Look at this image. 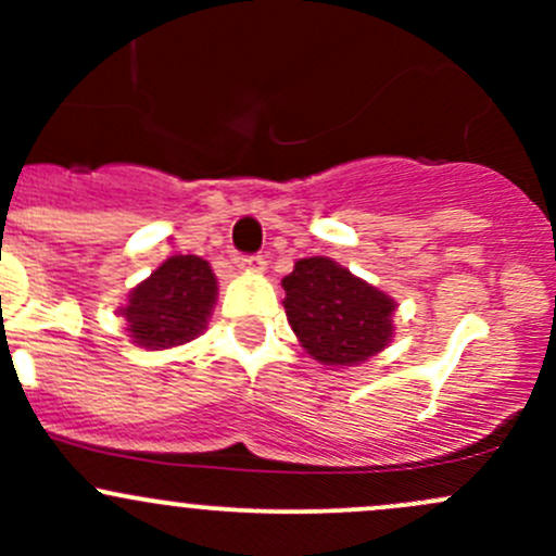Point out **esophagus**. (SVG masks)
I'll return each instance as SVG.
<instances>
[{"mask_svg":"<svg viewBox=\"0 0 556 556\" xmlns=\"http://www.w3.org/2000/svg\"><path fill=\"white\" fill-rule=\"evenodd\" d=\"M233 263L247 274H257L266 268V257L263 255H233Z\"/></svg>","mask_w":556,"mask_h":556,"instance_id":"1","label":"esophagus"}]
</instances>
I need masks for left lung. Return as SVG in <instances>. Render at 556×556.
I'll return each mask as SVG.
<instances>
[{
  "instance_id": "left-lung-1",
  "label": "left lung",
  "mask_w": 556,
  "mask_h": 556,
  "mask_svg": "<svg viewBox=\"0 0 556 556\" xmlns=\"http://www.w3.org/2000/svg\"><path fill=\"white\" fill-rule=\"evenodd\" d=\"M285 314L323 366H357L392 339L395 301L330 257H304L282 279Z\"/></svg>"
}]
</instances>
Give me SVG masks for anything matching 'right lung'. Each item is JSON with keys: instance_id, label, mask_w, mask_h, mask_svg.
<instances>
[{"instance_id": "1", "label": "right lung", "mask_w": 556, "mask_h": 556, "mask_svg": "<svg viewBox=\"0 0 556 556\" xmlns=\"http://www.w3.org/2000/svg\"><path fill=\"white\" fill-rule=\"evenodd\" d=\"M217 299V279L199 255H172L128 293L121 306L128 336L144 350H169L206 328Z\"/></svg>"}]
</instances>
